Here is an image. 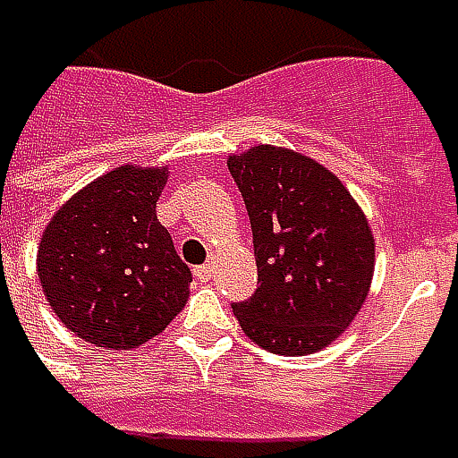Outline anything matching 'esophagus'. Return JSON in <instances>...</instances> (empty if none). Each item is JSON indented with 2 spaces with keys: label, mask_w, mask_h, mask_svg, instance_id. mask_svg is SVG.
<instances>
[{
  "label": "esophagus",
  "mask_w": 458,
  "mask_h": 458,
  "mask_svg": "<svg viewBox=\"0 0 458 458\" xmlns=\"http://www.w3.org/2000/svg\"><path fill=\"white\" fill-rule=\"evenodd\" d=\"M211 276H214V265L211 263H206V265H200V267H195V278L198 281H211Z\"/></svg>",
  "instance_id": "esophagus-1"
}]
</instances>
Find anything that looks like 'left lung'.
I'll use <instances>...</instances> for the list:
<instances>
[{"instance_id": "8db88e82", "label": "left lung", "mask_w": 458, "mask_h": 458, "mask_svg": "<svg viewBox=\"0 0 458 458\" xmlns=\"http://www.w3.org/2000/svg\"><path fill=\"white\" fill-rule=\"evenodd\" d=\"M240 185L258 291L234 304L244 335L276 355L332 345L369 299L377 240L343 180L301 151L255 144L226 159Z\"/></svg>"}]
</instances>
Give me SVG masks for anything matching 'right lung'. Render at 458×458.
Segmentation results:
<instances>
[{
    "label": "right lung",
    "mask_w": 458,
    "mask_h": 458,
    "mask_svg": "<svg viewBox=\"0 0 458 458\" xmlns=\"http://www.w3.org/2000/svg\"><path fill=\"white\" fill-rule=\"evenodd\" d=\"M167 177V165L105 172L58 206L38 242L48 307L95 348H139L188 304L191 267L157 218Z\"/></svg>",
    "instance_id": "1"
}]
</instances>
